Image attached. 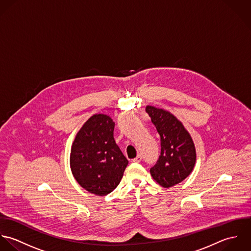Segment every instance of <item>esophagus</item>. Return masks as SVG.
Returning a JSON list of instances; mask_svg holds the SVG:
<instances>
[{"label": "esophagus", "instance_id": "1", "mask_svg": "<svg viewBox=\"0 0 251 251\" xmlns=\"http://www.w3.org/2000/svg\"><path fill=\"white\" fill-rule=\"evenodd\" d=\"M142 159H143V158H142V155L139 154V155H138L136 158H134L132 161H133L134 163H140V162L142 161Z\"/></svg>", "mask_w": 251, "mask_h": 251}]
</instances>
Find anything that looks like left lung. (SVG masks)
<instances>
[{"instance_id":"1","label":"left lung","mask_w":251,"mask_h":251,"mask_svg":"<svg viewBox=\"0 0 251 251\" xmlns=\"http://www.w3.org/2000/svg\"><path fill=\"white\" fill-rule=\"evenodd\" d=\"M146 111L161 138V153L151 169V176L161 186L169 188L192 172L196 162L194 143L182 123L169 111L151 105Z\"/></svg>"}]
</instances>
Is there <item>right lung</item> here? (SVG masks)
<instances>
[{
	"label": "right lung",
	"instance_id": "right-lung-1",
	"mask_svg": "<svg viewBox=\"0 0 251 251\" xmlns=\"http://www.w3.org/2000/svg\"><path fill=\"white\" fill-rule=\"evenodd\" d=\"M113 130L109 116L95 114L78 131L71 150L75 178L85 190L99 196L116 188L128 165L114 141Z\"/></svg>",
	"mask_w": 251,
	"mask_h": 251
}]
</instances>
